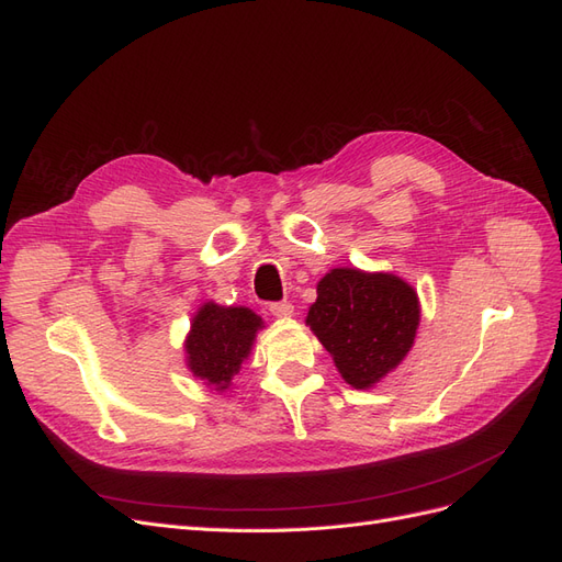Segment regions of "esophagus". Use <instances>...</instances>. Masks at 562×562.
<instances>
[{
  "instance_id": "1",
  "label": "esophagus",
  "mask_w": 562,
  "mask_h": 562,
  "mask_svg": "<svg viewBox=\"0 0 562 562\" xmlns=\"http://www.w3.org/2000/svg\"><path fill=\"white\" fill-rule=\"evenodd\" d=\"M269 312L274 314L277 318H291V316L295 314V307H293L291 302H274V304H271V307H269Z\"/></svg>"
}]
</instances>
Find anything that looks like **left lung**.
<instances>
[{
	"mask_svg": "<svg viewBox=\"0 0 562 562\" xmlns=\"http://www.w3.org/2000/svg\"><path fill=\"white\" fill-rule=\"evenodd\" d=\"M307 326L353 389H372L415 345L419 297L391 271L335 267L316 283Z\"/></svg>",
	"mask_w": 562,
	"mask_h": 562,
	"instance_id": "left-lung-1",
	"label": "left lung"
}]
</instances>
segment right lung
<instances>
[{
	"label": "right lung",
	"instance_id": "obj_1",
	"mask_svg": "<svg viewBox=\"0 0 562 562\" xmlns=\"http://www.w3.org/2000/svg\"><path fill=\"white\" fill-rule=\"evenodd\" d=\"M262 328V316L248 307H223L213 300L203 302L184 337L187 370L217 394L229 391Z\"/></svg>",
	"mask_w": 562,
	"mask_h": 562
}]
</instances>
